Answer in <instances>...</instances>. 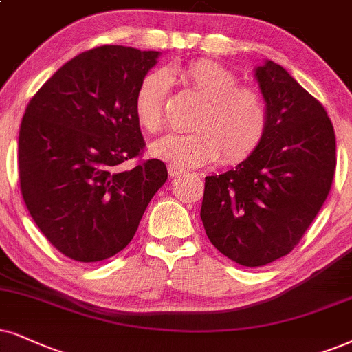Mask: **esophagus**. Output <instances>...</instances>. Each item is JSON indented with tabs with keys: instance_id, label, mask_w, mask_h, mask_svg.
Returning a JSON list of instances; mask_svg holds the SVG:
<instances>
[{
	"instance_id": "esophagus-1",
	"label": "esophagus",
	"mask_w": 352,
	"mask_h": 352,
	"mask_svg": "<svg viewBox=\"0 0 352 352\" xmlns=\"http://www.w3.org/2000/svg\"><path fill=\"white\" fill-rule=\"evenodd\" d=\"M167 172H168V175L170 177H179V175H182V173H185V170L182 167H179V166H168L167 167Z\"/></svg>"
}]
</instances>
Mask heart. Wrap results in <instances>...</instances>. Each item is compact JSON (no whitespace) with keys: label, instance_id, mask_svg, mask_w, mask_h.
Masks as SVG:
<instances>
[{"label":"heart","instance_id":"heart-1","mask_svg":"<svg viewBox=\"0 0 352 352\" xmlns=\"http://www.w3.org/2000/svg\"><path fill=\"white\" fill-rule=\"evenodd\" d=\"M177 76L204 104L193 122L195 131L168 133L149 146V153L180 166H203L222 154V162L237 164L247 159L263 140L268 112L263 97L250 87L237 86L232 71L211 60H197L167 69ZM168 79L155 71L141 81L135 96L138 123L151 133L161 130L164 100Z\"/></svg>","mask_w":352,"mask_h":352}]
</instances>
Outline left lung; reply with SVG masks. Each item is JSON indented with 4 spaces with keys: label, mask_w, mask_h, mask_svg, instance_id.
<instances>
[{
    "label": "left lung",
    "mask_w": 352,
    "mask_h": 352,
    "mask_svg": "<svg viewBox=\"0 0 352 352\" xmlns=\"http://www.w3.org/2000/svg\"><path fill=\"white\" fill-rule=\"evenodd\" d=\"M268 112L245 161L204 179L208 239L235 263L265 266L294 248L330 193L336 138L323 105L274 61L255 68Z\"/></svg>",
    "instance_id": "1"
}]
</instances>
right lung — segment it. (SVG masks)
I'll use <instances>...</instances> for the list:
<instances>
[{"label":"right lung","instance_id":"1","mask_svg":"<svg viewBox=\"0 0 352 352\" xmlns=\"http://www.w3.org/2000/svg\"><path fill=\"white\" fill-rule=\"evenodd\" d=\"M161 52L104 45L79 53L38 89L19 131L21 191L56 250L94 263L122 252L167 168L124 161L144 148L135 96Z\"/></svg>","mask_w":352,"mask_h":352}]
</instances>
